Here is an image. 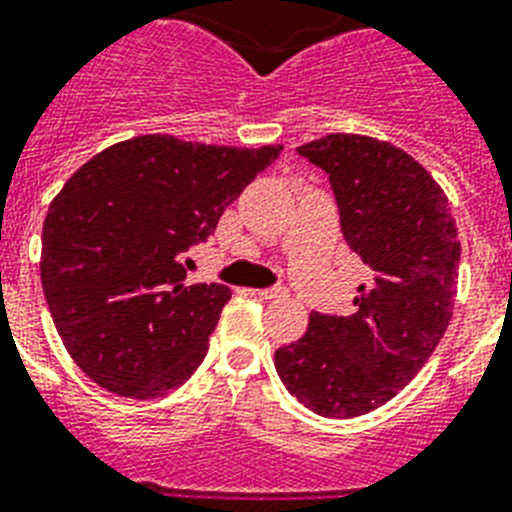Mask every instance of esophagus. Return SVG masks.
<instances>
[{"label": "esophagus", "instance_id": "1", "mask_svg": "<svg viewBox=\"0 0 512 512\" xmlns=\"http://www.w3.org/2000/svg\"><path fill=\"white\" fill-rule=\"evenodd\" d=\"M257 296H260V299H265V302H276V299H283V296H286V291L281 289V286H270V289H260V291H255Z\"/></svg>", "mask_w": 512, "mask_h": 512}]
</instances>
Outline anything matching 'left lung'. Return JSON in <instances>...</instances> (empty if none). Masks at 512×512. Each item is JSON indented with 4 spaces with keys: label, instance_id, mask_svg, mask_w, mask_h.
Returning a JSON list of instances; mask_svg holds the SVG:
<instances>
[{
    "label": "left lung",
    "instance_id": "1",
    "mask_svg": "<svg viewBox=\"0 0 512 512\" xmlns=\"http://www.w3.org/2000/svg\"><path fill=\"white\" fill-rule=\"evenodd\" d=\"M296 153L328 174L343 239L369 268L351 315H309L276 351L291 395L320 416L375 411L406 388L445 336L461 260L448 197L422 163L364 135H325Z\"/></svg>",
    "mask_w": 512,
    "mask_h": 512
}]
</instances>
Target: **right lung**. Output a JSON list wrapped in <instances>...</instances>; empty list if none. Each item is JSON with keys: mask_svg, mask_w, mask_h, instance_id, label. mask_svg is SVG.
Instances as JSON below:
<instances>
[{"mask_svg": "<svg viewBox=\"0 0 512 512\" xmlns=\"http://www.w3.org/2000/svg\"><path fill=\"white\" fill-rule=\"evenodd\" d=\"M281 150L143 135L67 179L46 213L41 283L64 349L90 380L158 398L195 375L231 289L187 286V249Z\"/></svg>", "mask_w": 512, "mask_h": 512, "instance_id": "right-lung-1", "label": "right lung"}]
</instances>
